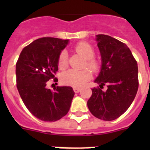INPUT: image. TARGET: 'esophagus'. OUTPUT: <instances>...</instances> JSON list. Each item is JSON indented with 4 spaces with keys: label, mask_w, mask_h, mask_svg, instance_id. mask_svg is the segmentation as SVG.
Wrapping results in <instances>:
<instances>
[{
    "label": "esophagus",
    "mask_w": 150,
    "mask_h": 150,
    "mask_svg": "<svg viewBox=\"0 0 150 150\" xmlns=\"http://www.w3.org/2000/svg\"><path fill=\"white\" fill-rule=\"evenodd\" d=\"M73 89H74L75 93H79V91H80V88H78V87H74Z\"/></svg>",
    "instance_id": "1"
}]
</instances>
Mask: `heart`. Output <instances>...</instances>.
I'll return each mask as SVG.
<instances>
[{
    "label": "heart",
    "instance_id": "1",
    "mask_svg": "<svg viewBox=\"0 0 150 150\" xmlns=\"http://www.w3.org/2000/svg\"><path fill=\"white\" fill-rule=\"evenodd\" d=\"M74 50L86 59V64L93 72H98L100 70V62L98 59L94 58L95 50L86 42H80L74 46ZM58 65L61 70L67 67V53L63 50L60 52L58 58ZM92 76V73L89 69L81 71L69 70L62 74V80L64 84L72 86L74 87L82 86L88 81Z\"/></svg>",
    "mask_w": 150,
    "mask_h": 150
}]
</instances>
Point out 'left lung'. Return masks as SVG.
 Instances as JSON below:
<instances>
[{
  "mask_svg": "<svg viewBox=\"0 0 150 150\" xmlns=\"http://www.w3.org/2000/svg\"><path fill=\"white\" fill-rule=\"evenodd\" d=\"M101 55L102 66L95 82L100 87L91 89L87 102L88 110L95 117L112 121L129 108L139 86L137 61L125 43L105 34L97 35ZM107 85L104 92L101 87Z\"/></svg>",
  "mask_w": 150,
  "mask_h": 150,
  "instance_id": "8db88e82",
  "label": "left lung"
}]
</instances>
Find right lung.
Wrapping results in <instances>:
<instances>
[{
    "instance_id": "right-lung-1",
    "label": "right lung",
    "mask_w": 150,
    "mask_h": 150,
    "mask_svg": "<svg viewBox=\"0 0 150 150\" xmlns=\"http://www.w3.org/2000/svg\"><path fill=\"white\" fill-rule=\"evenodd\" d=\"M68 40L39 38L21 52L16 65V86L21 98L32 115L45 122H55L68 112L74 96L72 87L47 88L49 80L58 82L55 75L58 58Z\"/></svg>"
}]
</instances>
